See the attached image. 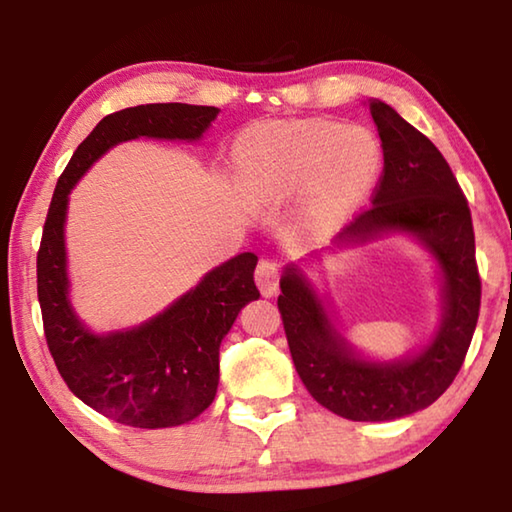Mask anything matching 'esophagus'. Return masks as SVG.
<instances>
[{"label":"esophagus","instance_id":"esophagus-1","mask_svg":"<svg viewBox=\"0 0 512 512\" xmlns=\"http://www.w3.org/2000/svg\"><path fill=\"white\" fill-rule=\"evenodd\" d=\"M255 282L259 291H262V296L266 298L275 296L277 287H280V266H277L273 259H262V262L257 264Z\"/></svg>","mask_w":512,"mask_h":512}]
</instances>
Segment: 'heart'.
<instances>
[{"instance_id":"heart-1","label":"heart","mask_w":512,"mask_h":512,"mask_svg":"<svg viewBox=\"0 0 512 512\" xmlns=\"http://www.w3.org/2000/svg\"><path fill=\"white\" fill-rule=\"evenodd\" d=\"M237 164L250 201L280 207L302 195V228L311 235H329L375 187L384 149L366 126L327 119L275 121L241 140Z\"/></svg>"}]
</instances>
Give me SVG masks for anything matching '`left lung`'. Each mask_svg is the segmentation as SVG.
Here are the masks:
<instances>
[{
  "mask_svg": "<svg viewBox=\"0 0 512 512\" xmlns=\"http://www.w3.org/2000/svg\"><path fill=\"white\" fill-rule=\"evenodd\" d=\"M368 108L384 149V176L372 207L345 225L323 253L284 266L277 307L311 397L341 418L388 422L427 409L458 375L479 318L481 280L470 207L443 153L388 103L370 99ZM388 236H409L432 255L441 282V318L418 351L375 360L347 339L304 264Z\"/></svg>",
  "mask_w": 512,
  "mask_h": 512,
  "instance_id": "obj_1",
  "label": "left lung"
}]
</instances>
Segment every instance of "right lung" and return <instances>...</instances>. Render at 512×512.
<instances>
[{"label": "right lung", "instance_id": "obj_1", "mask_svg": "<svg viewBox=\"0 0 512 512\" xmlns=\"http://www.w3.org/2000/svg\"><path fill=\"white\" fill-rule=\"evenodd\" d=\"M214 106L146 103L103 117L79 144L42 230L38 300L51 357L76 397L106 418L140 429L178 427L201 415L219 388V348L239 311L259 298L255 253H241L140 325L94 332L72 305L65 223L69 194L101 155L121 142L203 140Z\"/></svg>", "mask_w": 512, "mask_h": 512}]
</instances>
